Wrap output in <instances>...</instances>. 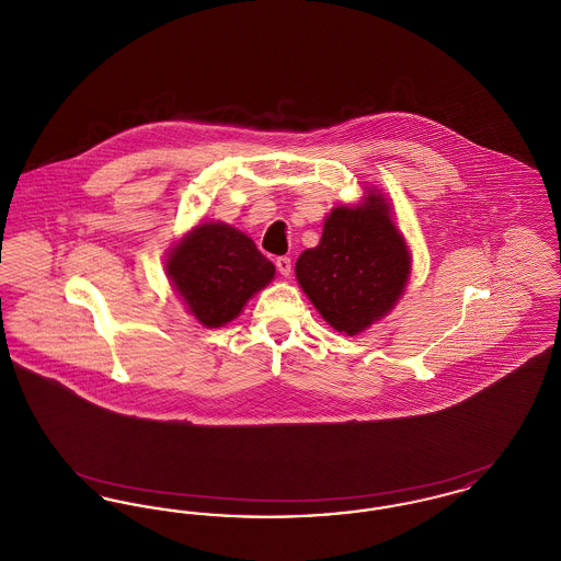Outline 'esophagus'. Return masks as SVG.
I'll list each match as a JSON object with an SVG mask.
<instances>
[{
	"label": "esophagus",
	"instance_id": "34e87169",
	"mask_svg": "<svg viewBox=\"0 0 561 561\" xmlns=\"http://www.w3.org/2000/svg\"><path fill=\"white\" fill-rule=\"evenodd\" d=\"M275 267H277V271H279L284 277H290V273H293V261H290L288 256H279V259L275 261Z\"/></svg>",
	"mask_w": 561,
	"mask_h": 561
}]
</instances>
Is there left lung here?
<instances>
[{"label": "left lung", "instance_id": "8db88e82", "mask_svg": "<svg viewBox=\"0 0 561 561\" xmlns=\"http://www.w3.org/2000/svg\"><path fill=\"white\" fill-rule=\"evenodd\" d=\"M412 256L391 204L368 191L357 206L332 208L316 248L296 261V279L334 330L355 336L400 300Z\"/></svg>", "mask_w": 561, "mask_h": 561}]
</instances>
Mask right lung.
<instances>
[{"label": "right lung", "instance_id": "right-lung-1", "mask_svg": "<svg viewBox=\"0 0 561 561\" xmlns=\"http://www.w3.org/2000/svg\"><path fill=\"white\" fill-rule=\"evenodd\" d=\"M165 273L188 313L206 328H220L267 286L275 267L236 227L202 222L170 250Z\"/></svg>", "mask_w": 561, "mask_h": 561}]
</instances>
